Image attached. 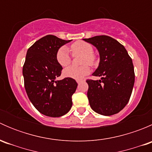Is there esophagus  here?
<instances>
[{
	"label": "esophagus",
	"mask_w": 152,
	"mask_h": 152,
	"mask_svg": "<svg viewBox=\"0 0 152 152\" xmlns=\"http://www.w3.org/2000/svg\"><path fill=\"white\" fill-rule=\"evenodd\" d=\"M82 82V79H77V80H76V82H77L78 84H79L80 82Z\"/></svg>",
	"instance_id": "obj_1"
}]
</instances>
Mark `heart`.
<instances>
[{"instance_id":"heart-1","label":"heart","mask_w":152,"mask_h":152,"mask_svg":"<svg viewBox=\"0 0 152 152\" xmlns=\"http://www.w3.org/2000/svg\"><path fill=\"white\" fill-rule=\"evenodd\" d=\"M71 51L73 55H83L82 64L93 65L95 62V56H93V48L90 44L83 41H78L71 45ZM56 59L58 64L62 67L68 66L71 62L70 53L66 46L59 48L56 52ZM90 70L87 65L76 67H68L63 70L64 76L73 79H82L89 74Z\"/></svg>"}]
</instances>
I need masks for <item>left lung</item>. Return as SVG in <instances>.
Masks as SVG:
<instances>
[{
  "label": "left lung",
  "mask_w": 152,
  "mask_h": 152,
  "mask_svg": "<svg viewBox=\"0 0 152 152\" xmlns=\"http://www.w3.org/2000/svg\"><path fill=\"white\" fill-rule=\"evenodd\" d=\"M83 40L96 47L100 56L99 67L92 75L101 79L87 80L90 107L102 115L116 114L127 104L132 92V60L124 45L110 37L102 35Z\"/></svg>",
  "instance_id": "left-lung-1"
}]
</instances>
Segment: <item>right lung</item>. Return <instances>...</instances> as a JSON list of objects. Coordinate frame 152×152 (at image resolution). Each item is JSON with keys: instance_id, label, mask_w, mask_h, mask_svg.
Here are the masks:
<instances>
[{"instance_id": "1", "label": "right lung", "mask_w": 152, "mask_h": 152, "mask_svg": "<svg viewBox=\"0 0 152 152\" xmlns=\"http://www.w3.org/2000/svg\"><path fill=\"white\" fill-rule=\"evenodd\" d=\"M70 41L47 35L27 50L23 67L26 91L34 107L49 117H60L70 111L78 86L73 79L56 80L62 70L56 61V52Z\"/></svg>"}]
</instances>
